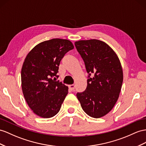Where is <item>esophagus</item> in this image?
I'll list each match as a JSON object with an SVG mask.
<instances>
[{
  "instance_id": "obj_1",
  "label": "esophagus",
  "mask_w": 146,
  "mask_h": 146,
  "mask_svg": "<svg viewBox=\"0 0 146 146\" xmlns=\"http://www.w3.org/2000/svg\"><path fill=\"white\" fill-rule=\"evenodd\" d=\"M68 87H69V89H70L71 91H73L74 88H75V85H74V84H70V85L68 86Z\"/></svg>"
}]
</instances>
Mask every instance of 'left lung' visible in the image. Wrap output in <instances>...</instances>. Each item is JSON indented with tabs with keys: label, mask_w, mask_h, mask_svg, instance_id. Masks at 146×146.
<instances>
[{
	"label": "left lung",
	"mask_w": 146,
	"mask_h": 146,
	"mask_svg": "<svg viewBox=\"0 0 146 146\" xmlns=\"http://www.w3.org/2000/svg\"><path fill=\"white\" fill-rule=\"evenodd\" d=\"M74 45L88 73L87 87L76 96L89 116L98 118L107 114L117 102L123 83V70L113 49L103 41L79 40Z\"/></svg>",
	"instance_id": "1"
}]
</instances>
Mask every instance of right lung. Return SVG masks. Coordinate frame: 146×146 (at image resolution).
Returning <instances> with one entry per match:
<instances>
[{
  "label": "right lung",
  "mask_w": 146,
  "mask_h": 146,
  "mask_svg": "<svg viewBox=\"0 0 146 146\" xmlns=\"http://www.w3.org/2000/svg\"><path fill=\"white\" fill-rule=\"evenodd\" d=\"M71 41L52 39L37 44L29 52L21 68V87L33 112L42 118L57 114L68 94V87L58 80L59 65L68 51Z\"/></svg>",
  "instance_id": "obj_1"
}]
</instances>
